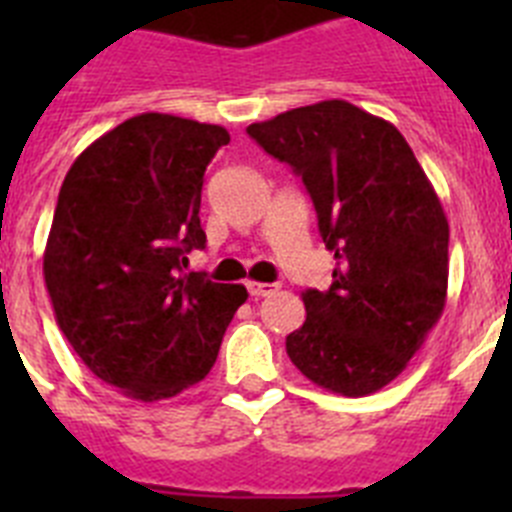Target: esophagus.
Wrapping results in <instances>:
<instances>
[{"instance_id":"1","label":"esophagus","mask_w":512,"mask_h":512,"mask_svg":"<svg viewBox=\"0 0 512 512\" xmlns=\"http://www.w3.org/2000/svg\"><path fill=\"white\" fill-rule=\"evenodd\" d=\"M248 292L251 297H269L277 292V284H266V282H248Z\"/></svg>"}]
</instances>
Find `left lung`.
I'll use <instances>...</instances> for the list:
<instances>
[{
	"label": "left lung",
	"instance_id": "obj_1",
	"mask_svg": "<svg viewBox=\"0 0 512 512\" xmlns=\"http://www.w3.org/2000/svg\"><path fill=\"white\" fill-rule=\"evenodd\" d=\"M246 130L302 176L336 256L330 287L302 292L307 318L287 336L289 359L318 387L372 395L408 366L446 305L449 220L436 189L392 122L343 99Z\"/></svg>",
	"mask_w": 512,
	"mask_h": 512
}]
</instances>
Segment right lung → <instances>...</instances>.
Here are the masks:
<instances>
[{
	"label": "right lung",
	"instance_id": "add662e5",
	"mask_svg": "<svg viewBox=\"0 0 512 512\" xmlns=\"http://www.w3.org/2000/svg\"><path fill=\"white\" fill-rule=\"evenodd\" d=\"M220 125L143 112L71 164L43 253L56 323L79 359L125 397L156 402L210 374L243 284L184 274L205 248V169Z\"/></svg>",
	"mask_w": 512,
	"mask_h": 512
}]
</instances>
